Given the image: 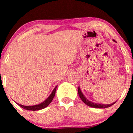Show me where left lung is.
<instances>
[{"label": "left lung", "instance_id": "8db88e82", "mask_svg": "<svg viewBox=\"0 0 133 133\" xmlns=\"http://www.w3.org/2000/svg\"><path fill=\"white\" fill-rule=\"evenodd\" d=\"M78 95L79 96H80V98H81V100H82L83 102H84V103H85L86 105H88V106L89 107H91V108H109V107L111 106V105H112L113 104H115V103H116V102L114 103H112V104H107V105H105V104H95V103H92V102H90L89 101V100H88V99L86 98L85 97V96H84V95L82 94V92L81 90H80V88H78Z\"/></svg>", "mask_w": 133, "mask_h": 133}]
</instances>
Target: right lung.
I'll list each match as a JSON object with an SVG mask.
<instances>
[{"label":"right lung","instance_id":"add662e5","mask_svg":"<svg viewBox=\"0 0 133 133\" xmlns=\"http://www.w3.org/2000/svg\"><path fill=\"white\" fill-rule=\"evenodd\" d=\"M56 89H57V87L55 88V89H53V92H51V94L50 95V96L44 102L41 103V104H38V105H33V106H25V105H21V104H18V105L19 106H21V108L24 109L26 110H30V111H37V110H40V109H42L46 108L49 104L52 102L53 100V98H54L55 95V92H56Z\"/></svg>","mask_w":133,"mask_h":133}]
</instances>
